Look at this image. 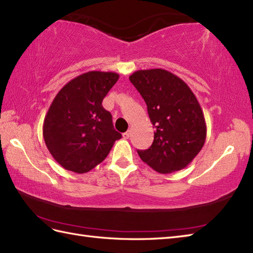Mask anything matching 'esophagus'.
Returning <instances> with one entry per match:
<instances>
[{
  "mask_svg": "<svg viewBox=\"0 0 253 253\" xmlns=\"http://www.w3.org/2000/svg\"><path fill=\"white\" fill-rule=\"evenodd\" d=\"M129 137H130V131H129V130L123 133V138H124V139H128Z\"/></svg>",
  "mask_w": 253,
  "mask_h": 253,
  "instance_id": "34e87169",
  "label": "esophagus"
}]
</instances>
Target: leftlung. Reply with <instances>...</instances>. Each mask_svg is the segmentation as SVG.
Masks as SVG:
<instances>
[{
  "instance_id": "8db88e82",
  "label": "left lung",
  "mask_w": 253,
  "mask_h": 253,
  "mask_svg": "<svg viewBox=\"0 0 253 253\" xmlns=\"http://www.w3.org/2000/svg\"><path fill=\"white\" fill-rule=\"evenodd\" d=\"M129 80L142 96L155 128L150 149L138 154L160 173L185 168L203 149L207 128L203 110L191 88L164 69L139 70Z\"/></svg>"
}]
</instances>
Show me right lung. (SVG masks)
<instances>
[{
    "instance_id": "obj_1",
    "label": "right lung",
    "mask_w": 253,
    "mask_h": 253,
    "mask_svg": "<svg viewBox=\"0 0 253 253\" xmlns=\"http://www.w3.org/2000/svg\"><path fill=\"white\" fill-rule=\"evenodd\" d=\"M120 75L90 71L64 85L47 111L43 137L47 149L64 169L88 172L104 161L122 138L102 100Z\"/></svg>"
}]
</instances>
